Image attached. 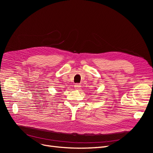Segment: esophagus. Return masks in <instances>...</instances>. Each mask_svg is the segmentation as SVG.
Masks as SVG:
<instances>
[{"label":"esophagus","mask_w":153,"mask_h":153,"mask_svg":"<svg viewBox=\"0 0 153 153\" xmlns=\"http://www.w3.org/2000/svg\"><path fill=\"white\" fill-rule=\"evenodd\" d=\"M74 87H75V89H79V88L81 87V85H80V84H76Z\"/></svg>","instance_id":"34e87169"}]
</instances>
